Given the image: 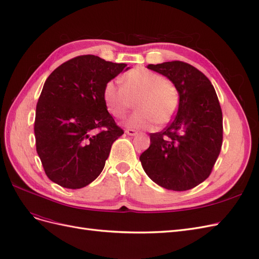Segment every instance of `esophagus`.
<instances>
[{
    "instance_id": "esophagus-1",
    "label": "esophagus",
    "mask_w": 259,
    "mask_h": 259,
    "mask_svg": "<svg viewBox=\"0 0 259 259\" xmlns=\"http://www.w3.org/2000/svg\"><path fill=\"white\" fill-rule=\"evenodd\" d=\"M125 133H126L127 135H130V136H134V135H137V132L135 131V130H132V128H128V130H126L125 131Z\"/></svg>"
}]
</instances>
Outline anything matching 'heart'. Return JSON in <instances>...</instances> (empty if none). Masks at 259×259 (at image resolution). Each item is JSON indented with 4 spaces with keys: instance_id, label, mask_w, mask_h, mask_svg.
<instances>
[{
    "instance_id": "obj_1",
    "label": "heart",
    "mask_w": 259,
    "mask_h": 259,
    "mask_svg": "<svg viewBox=\"0 0 259 259\" xmlns=\"http://www.w3.org/2000/svg\"><path fill=\"white\" fill-rule=\"evenodd\" d=\"M121 83L122 86L113 81L106 83L103 97L109 112L117 119L126 115L135 101L137 110L127 119V126L148 130L173 119L179 106V93L173 82L138 67L125 73Z\"/></svg>"
}]
</instances>
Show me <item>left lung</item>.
Masks as SVG:
<instances>
[{"label": "left lung", "mask_w": 259, "mask_h": 259, "mask_svg": "<svg viewBox=\"0 0 259 259\" xmlns=\"http://www.w3.org/2000/svg\"><path fill=\"white\" fill-rule=\"evenodd\" d=\"M148 69L175 84L178 110L162 132L151 133L140 162L155 184L174 191L189 190L210 175L223 145V112L210 81L195 67L174 60Z\"/></svg>", "instance_id": "1"}]
</instances>
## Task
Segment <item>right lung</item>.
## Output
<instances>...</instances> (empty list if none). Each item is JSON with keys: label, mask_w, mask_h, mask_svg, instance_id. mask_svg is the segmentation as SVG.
<instances>
[{"label": "right lung", "mask_w": 259, "mask_h": 259, "mask_svg": "<svg viewBox=\"0 0 259 259\" xmlns=\"http://www.w3.org/2000/svg\"><path fill=\"white\" fill-rule=\"evenodd\" d=\"M126 64L82 55L56 68L36 104V152L57 185L80 189L104 169L112 144L124 134L108 112L103 91Z\"/></svg>", "instance_id": "obj_1"}]
</instances>
